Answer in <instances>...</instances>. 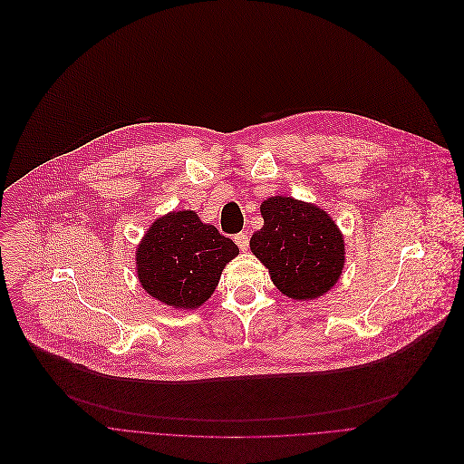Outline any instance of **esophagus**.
<instances>
[{
	"instance_id": "obj_1",
	"label": "esophagus",
	"mask_w": 464,
	"mask_h": 464,
	"mask_svg": "<svg viewBox=\"0 0 464 464\" xmlns=\"http://www.w3.org/2000/svg\"><path fill=\"white\" fill-rule=\"evenodd\" d=\"M234 241H236V245L243 250V252H246L248 250V243H250V237L245 234V232H241V234H237L236 237H234Z\"/></svg>"
}]
</instances>
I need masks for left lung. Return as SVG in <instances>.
Instances as JSON below:
<instances>
[{"label": "left lung", "instance_id": "left-lung-1", "mask_svg": "<svg viewBox=\"0 0 464 464\" xmlns=\"http://www.w3.org/2000/svg\"><path fill=\"white\" fill-rule=\"evenodd\" d=\"M263 227L252 236V254L268 268L282 295L309 302L327 295L345 265L343 236L320 207L274 196L259 207Z\"/></svg>", "mask_w": 464, "mask_h": 464}]
</instances>
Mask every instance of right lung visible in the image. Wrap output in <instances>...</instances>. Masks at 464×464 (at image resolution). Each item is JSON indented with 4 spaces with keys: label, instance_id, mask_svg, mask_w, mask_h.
<instances>
[{
    "label": "right lung",
    "instance_id": "add662e5",
    "mask_svg": "<svg viewBox=\"0 0 464 464\" xmlns=\"http://www.w3.org/2000/svg\"><path fill=\"white\" fill-rule=\"evenodd\" d=\"M237 254V245L203 223L198 212L173 210L146 230L135 250V270L153 300L194 311L214 295L223 268Z\"/></svg>",
    "mask_w": 464,
    "mask_h": 464
}]
</instances>
